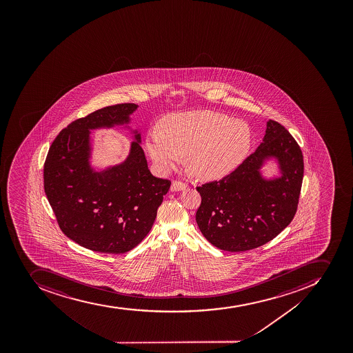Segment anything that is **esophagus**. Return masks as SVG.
<instances>
[{
	"instance_id": "34e87169",
	"label": "esophagus",
	"mask_w": 353,
	"mask_h": 353,
	"mask_svg": "<svg viewBox=\"0 0 353 353\" xmlns=\"http://www.w3.org/2000/svg\"><path fill=\"white\" fill-rule=\"evenodd\" d=\"M188 188V185L181 183V181H172V186H170V190L172 192H179V190H184Z\"/></svg>"
}]
</instances>
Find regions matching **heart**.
<instances>
[{
  "label": "heart",
  "instance_id": "obj_1",
  "mask_svg": "<svg viewBox=\"0 0 353 353\" xmlns=\"http://www.w3.org/2000/svg\"><path fill=\"white\" fill-rule=\"evenodd\" d=\"M252 145L250 125L211 110L165 116L161 130L151 128L145 140L149 156L163 172L175 169L188 154V168L203 181H216L234 172Z\"/></svg>",
  "mask_w": 353,
  "mask_h": 353
}]
</instances>
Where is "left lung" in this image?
<instances>
[{"instance_id":"left-lung-1","label":"left lung","mask_w":353,"mask_h":353,"mask_svg":"<svg viewBox=\"0 0 353 353\" xmlns=\"http://www.w3.org/2000/svg\"><path fill=\"white\" fill-rule=\"evenodd\" d=\"M270 162L276 165L272 176L265 172ZM303 177L299 145L282 125L270 119L255 152L221 181L197 188L202 197L197 225L219 250L245 252L262 246L292 221Z\"/></svg>"}]
</instances>
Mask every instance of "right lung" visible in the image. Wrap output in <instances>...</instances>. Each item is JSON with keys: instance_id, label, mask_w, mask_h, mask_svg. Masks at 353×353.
I'll list each match as a JSON object with an SVG mask.
<instances>
[{"instance_id": "1", "label": "right lung", "mask_w": 353, "mask_h": 353, "mask_svg": "<svg viewBox=\"0 0 353 353\" xmlns=\"http://www.w3.org/2000/svg\"><path fill=\"white\" fill-rule=\"evenodd\" d=\"M139 106L119 103L79 119L59 132L44 165V188L59 228L80 246L99 253H126L149 234L170 188L154 177L130 126ZM121 125L134 140L122 163L94 164L91 130Z\"/></svg>"}]
</instances>
